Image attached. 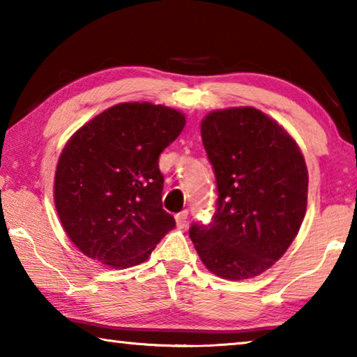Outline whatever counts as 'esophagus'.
Here are the masks:
<instances>
[{
  "instance_id": "obj_1",
  "label": "esophagus",
  "mask_w": 357,
  "mask_h": 357,
  "mask_svg": "<svg viewBox=\"0 0 357 357\" xmlns=\"http://www.w3.org/2000/svg\"><path fill=\"white\" fill-rule=\"evenodd\" d=\"M187 215H189V213H187V211H181V213L176 214V217H174L178 228H185V225H187Z\"/></svg>"
}]
</instances>
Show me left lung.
<instances>
[{"label":"left lung","mask_w":357,"mask_h":357,"mask_svg":"<svg viewBox=\"0 0 357 357\" xmlns=\"http://www.w3.org/2000/svg\"><path fill=\"white\" fill-rule=\"evenodd\" d=\"M219 202L208 227L190 239L209 273L253 279L283 257L307 211L309 173L299 144L255 107H229L202 119Z\"/></svg>","instance_id":"1"}]
</instances>
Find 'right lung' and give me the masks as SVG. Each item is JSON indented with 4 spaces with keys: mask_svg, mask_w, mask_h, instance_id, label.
<instances>
[{
    "mask_svg": "<svg viewBox=\"0 0 357 357\" xmlns=\"http://www.w3.org/2000/svg\"><path fill=\"white\" fill-rule=\"evenodd\" d=\"M184 126L185 114L176 108L124 102L74 132L59 154L53 202L83 255L132 268L174 228L173 215L162 209L159 155Z\"/></svg>",
    "mask_w": 357,
    "mask_h": 357,
    "instance_id": "add662e5",
    "label": "right lung"
}]
</instances>
